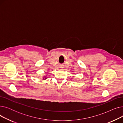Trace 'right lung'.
<instances>
[{
	"mask_svg": "<svg viewBox=\"0 0 123 123\" xmlns=\"http://www.w3.org/2000/svg\"><path fill=\"white\" fill-rule=\"evenodd\" d=\"M47 78V77L46 76H43V77L42 79H43V80H46Z\"/></svg>",
	"mask_w": 123,
	"mask_h": 123,
	"instance_id": "right-lung-1",
	"label": "right lung"
}]
</instances>
